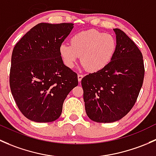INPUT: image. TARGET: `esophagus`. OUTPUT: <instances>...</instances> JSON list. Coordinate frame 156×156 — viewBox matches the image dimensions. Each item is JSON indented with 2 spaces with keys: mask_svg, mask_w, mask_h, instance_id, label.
<instances>
[{
  "mask_svg": "<svg viewBox=\"0 0 156 156\" xmlns=\"http://www.w3.org/2000/svg\"><path fill=\"white\" fill-rule=\"evenodd\" d=\"M77 77H78V81H79V83H80V82H81V80H82V79H83V75H82V74H78Z\"/></svg>",
  "mask_w": 156,
  "mask_h": 156,
  "instance_id": "esophagus-1",
  "label": "esophagus"
}]
</instances>
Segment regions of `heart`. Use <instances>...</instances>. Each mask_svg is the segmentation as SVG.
Returning a JSON list of instances; mask_svg holds the SVG:
<instances>
[{
    "mask_svg": "<svg viewBox=\"0 0 156 156\" xmlns=\"http://www.w3.org/2000/svg\"><path fill=\"white\" fill-rule=\"evenodd\" d=\"M116 41L113 35L96 30L79 32L70 39V44L62 43L59 47L64 64L74 67L81 57V64L89 72L100 71L109 65L116 50Z\"/></svg>",
    "mask_w": 156,
    "mask_h": 156,
    "instance_id": "obj_1",
    "label": "heart"
}]
</instances>
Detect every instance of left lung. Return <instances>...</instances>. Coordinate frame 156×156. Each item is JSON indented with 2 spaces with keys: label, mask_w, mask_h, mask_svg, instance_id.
Segmentation results:
<instances>
[{
  "label": "left lung",
  "mask_w": 156,
  "mask_h": 156,
  "mask_svg": "<svg viewBox=\"0 0 156 156\" xmlns=\"http://www.w3.org/2000/svg\"><path fill=\"white\" fill-rule=\"evenodd\" d=\"M113 30L117 45L111 62L81 81L86 114L96 122L123 118L135 104L144 82L142 53L125 32Z\"/></svg>",
  "instance_id": "obj_1"
}]
</instances>
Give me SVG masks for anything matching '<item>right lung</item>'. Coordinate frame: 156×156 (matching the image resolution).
<instances>
[{"label":"right lung","instance_id":"obj_1","mask_svg":"<svg viewBox=\"0 0 156 156\" xmlns=\"http://www.w3.org/2000/svg\"><path fill=\"white\" fill-rule=\"evenodd\" d=\"M73 23H40L16 44L9 86L22 113L36 122H51L62 112L64 101L77 86V74L63 63L59 47Z\"/></svg>","mask_w":156,"mask_h":156}]
</instances>
